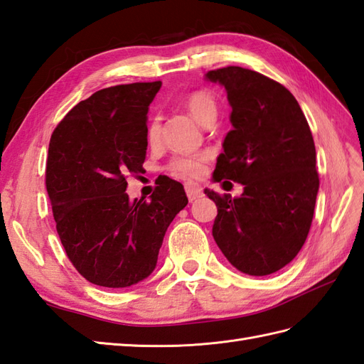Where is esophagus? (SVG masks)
Wrapping results in <instances>:
<instances>
[{
    "instance_id": "esophagus-1",
    "label": "esophagus",
    "mask_w": 364,
    "mask_h": 364,
    "mask_svg": "<svg viewBox=\"0 0 364 364\" xmlns=\"http://www.w3.org/2000/svg\"><path fill=\"white\" fill-rule=\"evenodd\" d=\"M184 189H186V195H188V198L191 201L203 197V189H201V186L197 183H188L184 186Z\"/></svg>"
}]
</instances>
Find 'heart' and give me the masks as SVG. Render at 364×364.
Here are the masks:
<instances>
[{
	"label": "heart",
	"instance_id": "b5f03b06",
	"mask_svg": "<svg viewBox=\"0 0 364 364\" xmlns=\"http://www.w3.org/2000/svg\"><path fill=\"white\" fill-rule=\"evenodd\" d=\"M186 109L189 114L203 124L204 121L217 117V100L208 90H197L184 101ZM160 118L152 117L147 123V138L149 141H156L160 136ZM208 160L206 154H180L171 161V171L183 176H198L203 172L204 161Z\"/></svg>",
	"mask_w": 364,
	"mask_h": 364
}]
</instances>
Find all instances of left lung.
Returning a JSON list of instances; mask_svg holds the SVG:
<instances>
[{"instance_id": "8db88e82", "label": "left lung", "mask_w": 364, "mask_h": 364, "mask_svg": "<svg viewBox=\"0 0 364 364\" xmlns=\"http://www.w3.org/2000/svg\"><path fill=\"white\" fill-rule=\"evenodd\" d=\"M206 80L226 89L232 107L212 180L245 186L237 198L204 191L218 209L213 240L240 272L274 274L300 252L311 229L320 180L309 124L292 93L255 70L229 66Z\"/></svg>"}]
</instances>
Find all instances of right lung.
Instances as JSON below:
<instances>
[{"label": "right lung", "mask_w": 364, "mask_h": 364, "mask_svg": "<svg viewBox=\"0 0 364 364\" xmlns=\"http://www.w3.org/2000/svg\"><path fill=\"white\" fill-rule=\"evenodd\" d=\"M161 81L101 89L53 130L46 186L61 245L87 282L129 287L154 272L167 228L186 208L183 184L164 176L151 200H129L143 172L149 105Z\"/></svg>", "instance_id": "1"}]
</instances>
